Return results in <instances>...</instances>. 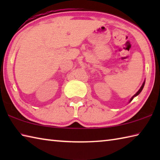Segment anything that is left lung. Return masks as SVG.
I'll use <instances>...</instances> for the list:
<instances>
[{
	"label": "left lung",
	"mask_w": 160,
	"mask_h": 160,
	"mask_svg": "<svg viewBox=\"0 0 160 160\" xmlns=\"http://www.w3.org/2000/svg\"><path fill=\"white\" fill-rule=\"evenodd\" d=\"M145 80L144 81V82H143V83H142V86H141V88H140L139 89V90H138V92H136V93H135V94H134V95H133V96H132V97H131V99H130V101H129V103H130V102H131L132 101V99H133L135 97H136V96H138V94H140V92H141V91L142 90V89H143V88H144V85H145Z\"/></svg>",
	"instance_id": "left-lung-1"
}]
</instances>
